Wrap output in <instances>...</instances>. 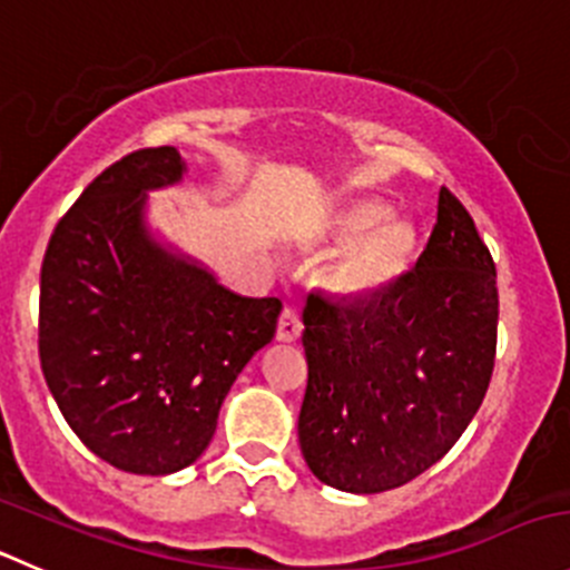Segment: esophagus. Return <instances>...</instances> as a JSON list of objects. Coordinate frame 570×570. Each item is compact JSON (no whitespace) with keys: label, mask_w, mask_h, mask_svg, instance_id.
Masks as SVG:
<instances>
[{"label":"esophagus","mask_w":570,"mask_h":570,"mask_svg":"<svg viewBox=\"0 0 570 570\" xmlns=\"http://www.w3.org/2000/svg\"><path fill=\"white\" fill-rule=\"evenodd\" d=\"M299 335H302L299 313H296L294 307H285V311L279 313V322H276V341L291 344V341H296Z\"/></svg>","instance_id":"obj_1"}]
</instances>
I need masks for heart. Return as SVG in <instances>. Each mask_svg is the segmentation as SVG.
<instances>
[{"mask_svg":"<svg viewBox=\"0 0 570 570\" xmlns=\"http://www.w3.org/2000/svg\"><path fill=\"white\" fill-rule=\"evenodd\" d=\"M324 237L341 246L327 271V285L344 299H372L394 288L416 254V229L392 218L383 200H357L324 226Z\"/></svg>","mask_w":570,"mask_h":570,"instance_id":"heart-1","label":"heart"}]
</instances>
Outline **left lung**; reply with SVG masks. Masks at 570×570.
Returning a JSON list of instances; mask_svg holds the SVG:
<instances>
[{
	"label": "left lung",
	"mask_w": 570,
	"mask_h": 570,
	"mask_svg": "<svg viewBox=\"0 0 570 570\" xmlns=\"http://www.w3.org/2000/svg\"><path fill=\"white\" fill-rule=\"evenodd\" d=\"M299 444L318 481L355 495L409 484L451 451L495 366V263L451 189L414 271L363 302L307 296Z\"/></svg>",
	"instance_id": "1"
}]
</instances>
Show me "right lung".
I'll return each mask as SVG.
<instances>
[{"mask_svg": "<svg viewBox=\"0 0 570 570\" xmlns=\"http://www.w3.org/2000/svg\"><path fill=\"white\" fill-rule=\"evenodd\" d=\"M176 148L122 156L58 220L41 265L38 355L80 442L111 468L167 475L207 451L218 411L282 302L232 294L145 224L148 189L181 181Z\"/></svg>", "mask_w": 570, "mask_h": 570, "instance_id": "obj_1", "label": "right lung"}]
</instances>
